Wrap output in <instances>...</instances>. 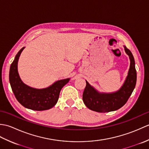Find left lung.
<instances>
[{
    "instance_id": "obj_1",
    "label": "left lung",
    "mask_w": 149,
    "mask_h": 149,
    "mask_svg": "<svg viewBox=\"0 0 149 149\" xmlns=\"http://www.w3.org/2000/svg\"><path fill=\"white\" fill-rule=\"evenodd\" d=\"M125 53L130 59V67L123 85L120 89L112 93H103L91 86L87 81L83 94V100L88 108L99 113L113 111L122 107L127 102L136 83V71L134 57L131 52L123 46Z\"/></svg>"
}]
</instances>
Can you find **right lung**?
<instances>
[{
	"label": "right lung",
	"instance_id": "1",
	"mask_svg": "<svg viewBox=\"0 0 149 149\" xmlns=\"http://www.w3.org/2000/svg\"><path fill=\"white\" fill-rule=\"evenodd\" d=\"M22 48L16 55L9 70V83L16 99L24 107L35 111H43L52 108L58 102L62 88L67 84L70 78L56 81L54 83L42 89L31 87L25 84L18 72V61Z\"/></svg>",
	"mask_w": 149,
	"mask_h": 149
}]
</instances>
